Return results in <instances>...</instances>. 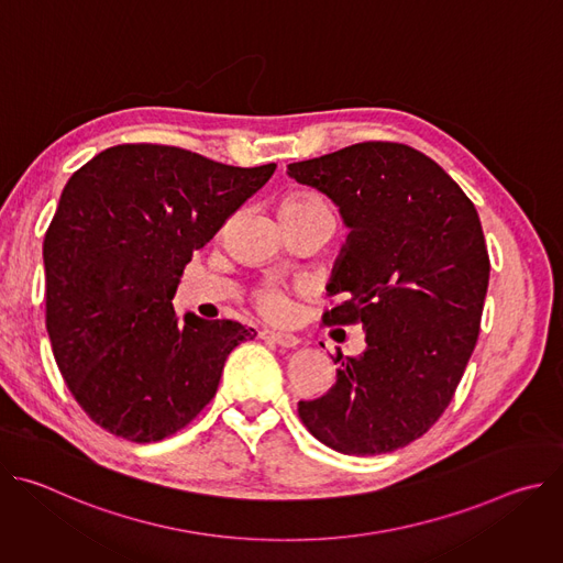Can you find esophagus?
<instances>
[{
    "label": "esophagus",
    "mask_w": 563,
    "mask_h": 563,
    "mask_svg": "<svg viewBox=\"0 0 563 563\" xmlns=\"http://www.w3.org/2000/svg\"><path fill=\"white\" fill-rule=\"evenodd\" d=\"M261 336H263L265 341H272V343L280 345V347H296V345L300 343L298 336L287 334V332H276V330H265Z\"/></svg>",
    "instance_id": "esophagus-1"
}]
</instances>
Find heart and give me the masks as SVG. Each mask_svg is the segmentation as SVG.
Returning <instances> with one entry per match:
<instances>
[{
	"instance_id": "heart-1",
	"label": "heart",
	"mask_w": 563,
	"mask_h": 563,
	"mask_svg": "<svg viewBox=\"0 0 563 563\" xmlns=\"http://www.w3.org/2000/svg\"><path fill=\"white\" fill-rule=\"evenodd\" d=\"M280 209L302 211V213H330V216H334L330 200L325 196H320L318 191H309V189L289 194L283 200ZM256 305L269 318H283L287 313V298H285V294L278 287H272V285L261 287L256 291Z\"/></svg>"
}]
</instances>
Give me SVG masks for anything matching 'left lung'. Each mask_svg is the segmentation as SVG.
Here are the masks:
<instances>
[{
  "label": "left lung",
  "instance_id": "8db88e82",
  "mask_svg": "<svg viewBox=\"0 0 563 563\" xmlns=\"http://www.w3.org/2000/svg\"><path fill=\"white\" fill-rule=\"evenodd\" d=\"M352 229L323 325H363L367 350L336 354L334 385L298 417L343 454H383L423 437L445 412L474 352L490 258L472 200L426 153L361 142L291 163Z\"/></svg>",
  "mask_w": 563,
  "mask_h": 563
}]
</instances>
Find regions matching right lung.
Returning <instances> with one entry per match:
<instances>
[{"mask_svg": "<svg viewBox=\"0 0 563 563\" xmlns=\"http://www.w3.org/2000/svg\"><path fill=\"white\" fill-rule=\"evenodd\" d=\"M276 165L231 167L167 144H118L66 183L44 235L46 330L91 421L133 443L187 428L216 396L231 350L256 332L174 296L196 250Z\"/></svg>", "mask_w": 563, "mask_h": 563, "instance_id": "add662e5", "label": "right lung"}]
</instances>
